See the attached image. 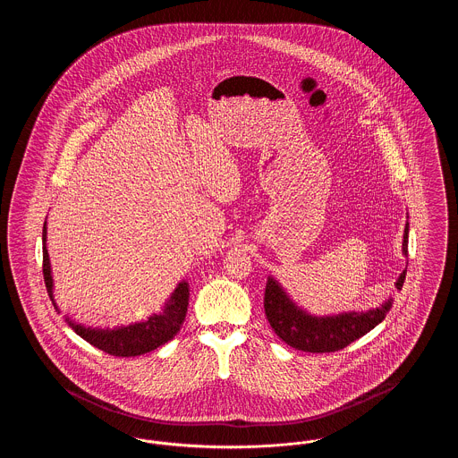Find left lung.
<instances>
[{"label": "left lung", "instance_id": "1", "mask_svg": "<svg viewBox=\"0 0 458 458\" xmlns=\"http://www.w3.org/2000/svg\"><path fill=\"white\" fill-rule=\"evenodd\" d=\"M403 252L409 254V223L403 235ZM407 271H403L396 282V290H402ZM392 302L376 307L368 312H349L331 318H314L286 297L282 286L273 278L267 280L264 292V312L273 331L286 345L302 352L327 353L345 349L352 342L359 340L370 329L377 327Z\"/></svg>", "mask_w": 458, "mask_h": 458}]
</instances>
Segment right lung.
Masks as SVG:
<instances>
[{
  "label": "right lung",
  "instance_id": "add662e5",
  "mask_svg": "<svg viewBox=\"0 0 458 458\" xmlns=\"http://www.w3.org/2000/svg\"><path fill=\"white\" fill-rule=\"evenodd\" d=\"M43 275L49 299L53 301V280L49 258L46 250V223L43 226ZM189 305V286L180 284L161 312L154 314L142 323L116 329H92L70 323L79 336H82L96 349L103 350L114 357H135L165 345L174 340V335L185 319Z\"/></svg>",
  "mask_w": 458,
  "mask_h": 458
}]
</instances>
